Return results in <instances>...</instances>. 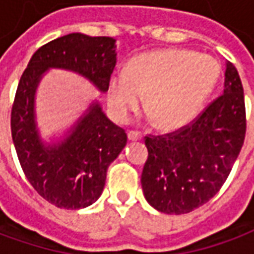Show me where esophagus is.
<instances>
[{
  "mask_svg": "<svg viewBox=\"0 0 254 254\" xmlns=\"http://www.w3.org/2000/svg\"><path fill=\"white\" fill-rule=\"evenodd\" d=\"M127 138L132 140V141H138V140L143 138V134H141V132H138V130H129L127 132Z\"/></svg>",
  "mask_w": 254,
  "mask_h": 254,
  "instance_id": "1",
  "label": "esophagus"
}]
</instances>
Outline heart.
I'll use <instances>...</instances> for the list:
<instances>
[{"mask_svg": "<svg viewBox=\"0 0 254 254\" xmlns=\"http://www.w3.org/2000/svg\"><path fill=\"white\" fill-rule=\"evenodd\" d=\"M215 58L185 49H163L140 54L125 73L110 78L107 99L114 116L125 121L143 106L162 129L190 122L218 83Z\"/></svg>", "mask_w": 254, "mask_h": 254, "instance_id": "1", "label": "heart"}]
</instances>
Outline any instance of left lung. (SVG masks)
<instances>
[{
    "instance_id": "8db88e82",
    "label": "left lung",
    "mask_w": 254,
    "mask_h": 254,
    "mask_svg": "<svg viewBox=\"0 0 254 254\" xmlns=\"http://www.w3.org/2000/svg\"><path fill=\"white\" fill-rule=\"evenodd\" d=\"M223 94L185 127L147 134L141 173L147 201L160 212L181 215L201 207L223 187L244 145L246 111L237 67L226 64Z\"/></svg>"
}]
</instances>
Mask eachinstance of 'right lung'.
Returning <instances> with one entry per match:
<instances>
[{
  "label": "right lung",
  "instance_id": "right-lung-1",
  "mask_svg": "<svg viewBox=\"0 0 254 254\" xmlns=\"http://www.w3.org/2000/svg\"><path fill=\"white\" fill-rule=\"evenodd\" d=\"M116 39L110 36L67 34L39 47L21 74L10 111L16 154L32 188L53 205L78 209L91 205L103 191L107 167L127 145L125 129L89 107L69 137L45 147L34 121V95L47 67H64L83 74L106 92L116 66Z\"/></svg>",
  "mask_w": 254,
  "mask_h": 254
}]
</instances>
